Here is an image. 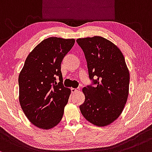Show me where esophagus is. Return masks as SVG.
<instances>
[{
    "instance_id": "obj_1",
    "label": "esophagus",
    "mask_w": 152,
    "mask_h": 152,
    "mask_svg": "<svg viewBox=\"0 0 152 152\" xmlns=\"http://www.w3.org/2000/svg\"><path fill=\"white\" fill-rule=\"evenodd\" d=\"M71 90H72V93H75L77 91H79L80 89H77V88H71Z\"/></svg>"
}]
</instances>
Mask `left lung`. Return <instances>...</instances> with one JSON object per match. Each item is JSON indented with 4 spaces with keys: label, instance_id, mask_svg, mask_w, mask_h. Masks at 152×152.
<instances>
[{
    "label": "left lung",
    "instance_id": "obj_1",
    "mask_svg": "<svg viewBox=\"0 0 152 152\" xmlns=\"http://www.w3.org/2000/svg\"><path fill=\"white\" fill-rule=\"evenodd\" d=\"M85 53L88 73L97 86L83 89L85 100L80 106L87 121L107 126L121 115L129 93V71L121 51L99 36L77 39Z\"/></svg>",
    "mask_w": 152,
    "mask_h": 152
}]
</instances>
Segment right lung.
Returning a JSON list of instances; mask_svg holds the SVG:
<instances>
[{"label": "right lung", "mask_w": 152, "mask_h": 152, "mask_svg": "<svg viewBox=\"0 0 152 152\" xmlns=\"http://www.w3.org/2000/svg\"><path fill=\"white\" fill-rule=\"evenodd\" d=\"M75 42V39H44L28 54L20 72V105L28 121L39 129H51L62 120L71 90L62 84L61 63Z\"/></svg>", "instance_id": "1"}]
</instances>
